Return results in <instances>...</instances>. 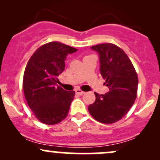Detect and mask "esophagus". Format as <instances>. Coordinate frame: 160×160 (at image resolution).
Returning <instances> with one entry per match:
<instances>
[{"instance_id":"esophagus-1","label":"esophagus","mask_w":160,"mask_h":160,"mask_svg":"<svg viewBox=\"0 0 160 160\" xmlns=\"http://www.w3.org/2000/svg\"><path fill=\"white\" fill-rule=\"evenodd\" d=\"M75 92H76V93H77V94H78V95H83L84 93H85V92L82 91L81 89H76V90H75Z\"/></svg>"}]
</instances>
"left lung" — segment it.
Masks as SVG:
<instances>
[{"instance_id": "obj_1", "label": "left lung", "mask_w": 160, "mask_h": 160, "mask_svg": "<svg viewBox=\"0 0 160 160\" xmlns=\"http://www.w3.org/2000/svg\"><path fill=\"white\" fill-rule=\"evenodd\" d=\"M100 58V71L104 85L109 89L104 95L95 92V101L88 108L95 120L111 124L124 117L137 97L138 78L126 52L111 43L91 47Z\"/></svg>"}]
</instances>
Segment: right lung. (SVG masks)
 Segmentation results:
<instances>
[{
    "mask_svg": "<svg viewBox=\"0 0 160 160\" xmlns=\"http://www.w3.org/2000/svg\"><path fill=\"white\" fill-rule=\"evenodd\" d=\"M78 49L53 41L40 47L28 62L22 87L28 105L43 123L55 125L65 120L75 92L57 86V77L65 70L68 54Z\"/></svg>",
    "mask_w": 160,
    "mask_h": 160,
    "instance_id": "1",
    "label": "right lung"
}]
</instances>
